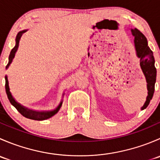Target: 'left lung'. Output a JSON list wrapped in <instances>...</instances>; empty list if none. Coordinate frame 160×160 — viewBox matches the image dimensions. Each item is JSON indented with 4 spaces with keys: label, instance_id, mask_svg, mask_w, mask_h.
Here are the masks:
<instances>
[{
    "label": "left lung",
    "instance_id": "1",
    "mask_svg": "<svg viewBox=\"0 0 160 160\" xmlns=\"http://www.w3.org/2000/svg\"><path fill=\"white\" fill-rule=\"evenodd\" d=\"M132 35L135 37L134 43L137 57L140 59V67L146 77L147 83L148 95L144 105L141 110H144L149 104L153 97L155 90V83L156 80V69L155 67V59L152 50L148 46V42L146 36L137 28L131 29Z\"/></svg>",
    "mask_w": 160,
    "mask_h": 160
}]
</instances>
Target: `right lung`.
<instances>
[{"instance_id":"1","label":"right lung","mask_w":160,"mask_h":160,"mask_svg":"<svg viewBox=\"0 0 160 160\" xmlns=\"http://www.w3.org/2000/svg\"><path fill=\"white\" fill-rule=\"evenodd\" d=\"M28 30H22L21 32H19L18 33L17 36H16L15 38V46L14 47L11 49L10 55H9L8 57V63L6 66V69H8L9 67V66L11 65V63L12 62L13 59L14 58V56H15V53L17 52L19 46V42H20L21 38H22V35L25 33V32H27ZM5 90H6V93L8 95V98L9 101H10L11 104L18 111V112L20 113L21 114L24 116V117L27 118L32 119V120H37V121H42V120H46V119L50 118L51 117H52L53 115L56 114L58 111L60 109L61 106H62V100L60 101L59 105L54 109V110L52 111H35L32 110V109H29L28 108L25 107V106L22 105L20 103L17 102L15 101L14 98H13L12 94H11L10 91V88H9V83L8 80V76H5ZM64 96V93H62V97Z\"/></svg>"}]
</instances>
